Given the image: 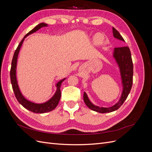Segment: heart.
<instances>
[{
    "label": "heart",
    "mask_w": 152,
    "mask_h": 152,
    "mask_svg": "<svg viewBox=\"0 0 152 152\" xmlns=\"http://www.w3.org/2000/svg\"><path fill=\"white\" fill-rule=\"evenodd\" d=\"M94 39L95 44H97V45H99L103 42V37L101 34H97L94 36Z\"/></svg>",
    "instance_id": "obj_1"
}]
</instances>
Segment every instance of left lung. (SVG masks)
<instances>
[{"instance_id": "left-lung-1", "label": "left lung", "mask_w": 152, "mask_h": 152, "mask_svg": "<svg viewBox=\"0 0 152 152\" xmlns=\"http://www.w3.org/2000/svg\"><path fill=\"white\" fill-rule=\"evenodd\" d=\"M112 31L115 38L120 40L122 42H125V40H124L119 32L113 27ZM113 57L115 59L119 70H120L122 85V92L118 102L111 107H99L98 106H96L93 103H92L87 94L85 92L84 93V101L87 107L93 111L101 113L112 112L120 108L127 99L132 85L133 64L129 48L126 46L114 48Z\"/></svg>"}]
</instances>
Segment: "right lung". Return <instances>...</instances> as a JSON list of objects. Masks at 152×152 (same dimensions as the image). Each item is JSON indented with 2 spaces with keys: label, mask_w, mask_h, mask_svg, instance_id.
I'll use <instances>...</instances> for the list:
<instances>
[{
  "label": "right lung",
  "mask_w": 152,
  "mask_h": 152,
  "mask_svg": "<svg viewBox=\"0 0 152 152\" xmlns=\"http://www.w3.org/2000/svg\"><path fill=\"white\" fill-rule=\"evenodd\" d=\"M48 25L44 23H41L37 25L34 29H32L30 31L28 34H27L23 39L20 42V43L18 45L17 49H16L15 54L12 58V60L11 63V68L10 71V77H11V82L12 87V89L14 91V93L15 94L16 98L17 100L23 107L30 110V112H32L36 113H44L46 112H49L52 111L55 108L57 107V105L59 103V100L61 98V90L60 87L61 86L62 82L66 79V78L62 80H60L58 82H57L56 84V91L55 92L52 98H50L46 102H44L42 103H35L34 102H31L30 101L26 99L24 96L22 94L21 92L20 91L19 86L18 84L17 77H16V67H17V61H18V54H19L20 50L21 49L23 42H24L25 39L28 37L29 35L34 33V32L39 30L40 28H42L44 26H48Z\"/></svg>",
  "instance_id": "add662e5"
}]
</instances>
